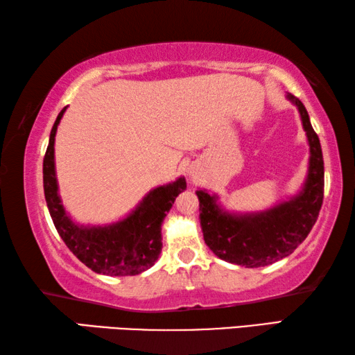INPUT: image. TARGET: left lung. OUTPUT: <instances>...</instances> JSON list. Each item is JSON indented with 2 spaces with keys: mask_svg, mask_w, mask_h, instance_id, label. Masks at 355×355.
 I'll return each mask as SVG.
<instances>
[{
  "mask_svg": "<svg viewBox=\"0 0 355 355\" xmlns=\"http://www.w3.org/2000/svg\"><path fill=\"white\" fill-rule=\"evenodd\" d=\"M297 107L307 135L310 158L302 189L264 211L230 213L219 205L216 194L196 191L199 197L203 239L214 255L245 268L268 266L296 250L315 225L324 197V161L320 137L310 123L302 101L288 94Z\"/></svg>",
  "mask_w": 355,
  "mask_h": 355,
  "instance_id": "8db88e82",
  "label": "left lung"
}]
</instances>
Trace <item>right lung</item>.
Here are the masks:
<instances>
[{"instance_id": "add662e5", "label": "right lung", "mask_w": 355, "mask_h": 355, "mask_svg": "<svg viewBox=\"0 0 355 355\" xmlns=\"http://www.w3.org/2000/svg\"><path fill=\"white\" fill-rule=\"evenodd\" d=\"M65 110L59 112L44 158V191L48 211L59 236L81 263L103 275H136L152 268L161 254V225L180 192L184 177L153 188L123 219L106 225H80L70 218L59 196L55 137Z\"/></svg>"}]
</instances>
